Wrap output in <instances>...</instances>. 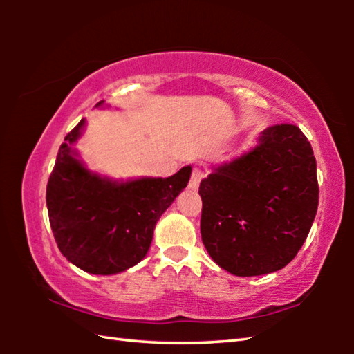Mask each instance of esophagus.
Instances as JSON below:
<instances>
[{"instance_id":"34e87169","label":"esophagus","mask_w":354,"mask_h":354,"mask_svg":"<svg viewBox=\"0 0 354 354\" xmlns=\"http://www.w3.org/2000/svg\"><path fill=\"white\" fill-rule=\"evenodd\" d=\"M203 178H205V170L200 169V167H195V169L192 170L190 181H189V187H190L192 190L198 189V185H200Z\"/></svg>"}]
</instances>
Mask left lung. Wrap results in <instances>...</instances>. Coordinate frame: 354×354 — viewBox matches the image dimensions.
<instances>
[{"mask_svg": "<svg viewBox=\"0 0 354 354\" xmlns=\"http://www.w3.org/2000/svg\"><path fill=\"white\" fill-rule=\"evenodd\" d=\"M201 239L215 263L236 277L281 270L313 226L319 183L313 147L295 124L263 129L259 145L200 184Z\"/></svg>", "mask_w": 354, "mask_h": 354, "instance_id": "8db88e82", "label": "left lung"}]
</instances>
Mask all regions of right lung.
Masks as SVG:
<instances>
[{"label":"right lung","mask_w":354,"mask_h":354,"mask_svg":"<svg viewBox=\"0 0 354 354\" xmlns=\"http://www.w3.org/2000/svg\"><path fill=\"white\" fill-rule=\"evenodd\" d=\"M82 127L84 120L59 148L46 185L48 217L59 250L71 263L92 274L120 273L145 257L156 223L187 185L192 169L183 167L165 179L113 183L75 158L70 145Z\"/></svg>","instance_id":"add662e5"}]
</instances>
